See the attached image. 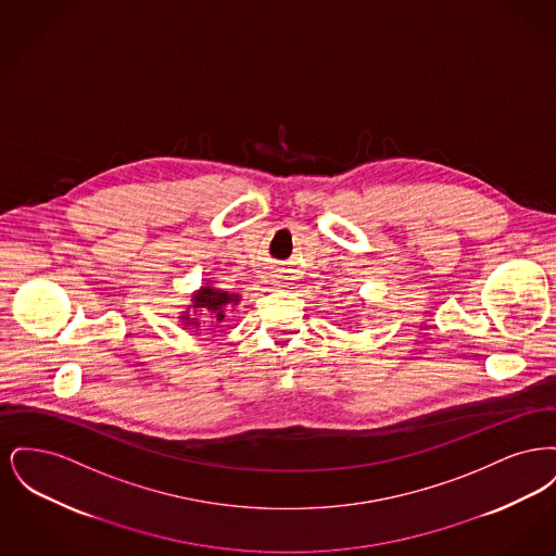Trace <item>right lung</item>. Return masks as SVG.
<instances>
[{
    "label": "right lung",
    "instance_id": "right-lung-1",
    "mask_svg": "<svg viewBox=\"0 0 556 556\" xmlns=\"http://www.w3.org/2000/svg\"><path fill=\"white\" fill-rule=\"evenodd\" d=\"M195 306L193 308H202V311H206V313H212L216 320H223L225 318V313H223V308L227 306V304H238L239 295H231V293H227V291L220 290H212V288H202V290L195 293ZM193 323V320H191ZM189 325V323H187Z\"/></svg>",
    "mask_w": 556,
    "mask_h": 556
}]
</instances>
